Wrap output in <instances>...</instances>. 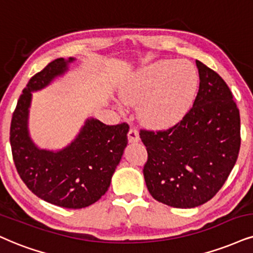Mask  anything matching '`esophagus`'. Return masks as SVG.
<instances>
[{"label": "esophagus", "instance_id": "34e87169", "mask_svg": "<svg viewBox=\"0 0 253 253\" xmlns=\"http://www.w3.org/2000/svg\"><path fill=\"white\" fill-rule=\"evenodd\" d=\"M127 139L130 143H136L139 141V131L136 127H130L129 132H127Z\"/></svg>", "mask_w": 253, "mask_h": 253}]
</instances>
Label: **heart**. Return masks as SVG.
Listing matches in <instances>:
<instances>
[{"label": "heart", "mask_w": 253, "mask_h": 253, "mask_svg": "<svg viewBox=\"0 0 253 253\" xmlns=\"http://www.w3.org/2000/svg\"><path fill=\"white\" fill-rule=\"evenodd\" d=\"M198 90L193 65L161 60L139 70L122 91L129 104H141V116L152 126L167 127L182 121L192 107Z\"/></svg>", "instance_id": "heart-1"}]
</instances>
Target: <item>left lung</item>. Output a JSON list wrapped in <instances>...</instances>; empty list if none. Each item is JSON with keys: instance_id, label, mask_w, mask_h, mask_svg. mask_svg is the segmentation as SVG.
Returning a JSON list of instances; mask_svg holds the SVG:
<instances>
[{"instance_id": "8db88e82", "label": "left lung", "mask_w": 253, "mask_h": 253, "mask_svg": "<svg viewBox=\"0 0 253 253\" xmlns=\"http://www.w3.org/2000/svg\"><path fill=\"white\" fill-rule=\"evenodd\" d=\"M199 89L192 108L167 130H141L148 161L146 188L156 201L199 207L224 185L241 148V117L232 92L216 71L196 61Z\"/></svg>"}]
</instances>
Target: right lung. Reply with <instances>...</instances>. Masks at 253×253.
<instances>
[{
  "instance_id": "add662e5",
  "label": "right lung",
  "mask_w": 253,
  "mask_h": 253,
  "mask_svg": "<svg viewBox=\"0 0 253 253\" xmlns=\"http://www.w3.org/2000/svg\"><path fill=\"white\" fill-rule=\"evenodd\" d=\"M75 61L57 58L31 77L17 101L10 126L12 160L21 179L34 195L67 209H82L108 191L127 144L129 126H107L90 118L69 145L60 151L39 149L28 131L31 92L45 88Z\"/></svg>"
}]
</instances>
